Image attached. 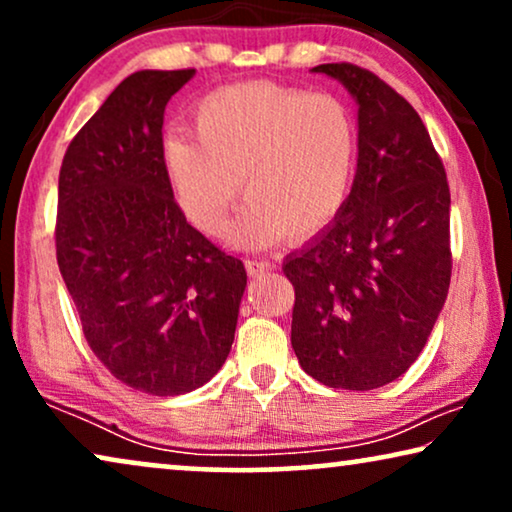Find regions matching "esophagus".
Masks as SVG:
<instances>
[{"instance_id":"34e87169","label":"esophagus","mask_w":512,"mask_h":512,"mask_svg":"<svg viewBox=\"0 0 512 512\" xmlns=\"http://www.w3.org/2000/svg\"><path fill=\"white\" fill-rule=\"evenodd\" d=\"M270 270H275V263H272V261H263V258H254V261H247L249 277L265 275V272H270Z\"/></svg>"}]
</instances>
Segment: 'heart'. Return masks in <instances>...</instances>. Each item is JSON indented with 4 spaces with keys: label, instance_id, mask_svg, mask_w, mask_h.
<instances>
[{
    "label": "heart",
    "instance_id": "1",
    "mask_svg": "<svg viewBox=\"0 0 512 512\" xmlns=\"http://www.w3.org/2000/svg\"><path fill=\"white\" fill-rule=\"evenodd\" d=\"M193 128L198 139H165L163 165L179 209L202 233H223L240 181L247 205L230 228L237 247L305 240L345 205L359 132L338 97L240 83L202 97Z\"/></svg>",
    "mask_w": 512,
    "mask_h": 512
}]
</instances>
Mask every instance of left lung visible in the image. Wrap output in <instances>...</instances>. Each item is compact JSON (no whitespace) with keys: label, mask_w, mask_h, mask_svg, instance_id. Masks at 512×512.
<instances>
[{"label":"left lung","mask_w":512,"mask_h":512,"mask_svg":"<svg viewBox=\"0 0 512 512\" xmlns=\"http://www.w3.org/2000/svg\"><path fill=\"white\" fill-rule=\"evenodd\" d=\"M312 72L359 107L352 191L335 219L286 256L296 289L291 345L333 389L401 377L429 340L450 289V186L422 118L373 72L349 62Z\"/></svg>","instance_id":"left-lung-1"}]
</instances>
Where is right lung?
I'll list each match as a JSON object with an SVG mask.
<instances>
[{"instance_id":"1","label":"right lung","mask_w":512,"mask_h":512,"mask_svg":"<svg viewBox=\"0 0 512 512\" xmlns=\"http://www.w3.org/2000/svg\"><path fill=\"white\" fill-rule=\"evenodd\" d=\"M195 69H142L72 139L58 181L60 275L116 380L179 396L219 373L247 289L240 258L186 221L163 165V114Z\"/></svg>"}]
</instances>
